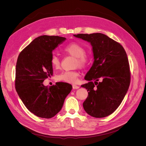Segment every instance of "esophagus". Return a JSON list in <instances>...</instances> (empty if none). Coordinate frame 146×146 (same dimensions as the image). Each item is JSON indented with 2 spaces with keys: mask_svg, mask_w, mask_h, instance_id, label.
Segmentation results:
<instances>
[{
  "mask_svg": "<svg viewBox=\"0 0 146 146\" xmlns=\"http://www.w3.org/2000/svg\"><path fill=\"white\" fill-rule=\"evenodd\" d=\"M72 88H73L74 90H76V89H78V88H80V86H77V85H72Z\"/></svg>",
  "mask_w": 146,
  "mask_h": 146,
  "instance_id": "obj_1",
  "label": "esophagus"
}]
</instances>
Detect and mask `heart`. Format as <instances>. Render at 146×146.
<instances>
[{"instance_id":"b5f03b06","label":"heart","mask_w":146,"mask_h":146,"mask_svg":"<svg viewBox=\"0 0 146 146\" xmlns=\"http://www.w3.org/2000/svg\"><path fill=\"white\" fill-rule=\"evenodd\" d=\"M63 50L67 54L76 58V64L80 68H83L88 61V56L85 55L86 50L82 45L77 42H72L66 45ZM50 64L53 68H58L60 65L59 57L55 54L52 55L50 57ZM79 74L77 71H63L56 76V79L70 83H75L78 79Z\"/></svg>"}]
</instances>
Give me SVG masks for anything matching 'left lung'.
<instances>
[{
    "instance_id": "left-lung-1",
    "label": "left lung",
    "mask_w": 146,
    "mask_h": 146,
    "mask_svg": "<svg viewBox=\"0 0 146 146\" xmlns=\"http://www.w3.org/2000/svg\"><path fill=\"white\" fill-rule=\"evenodd\" d=\"M90 43L94 61L82 85L88 92L84 110L94 117L112 114L121 104L129 90L130 73L124 48L120 44L100 33L74 35Z\"/></svg>"
}]
</instances>
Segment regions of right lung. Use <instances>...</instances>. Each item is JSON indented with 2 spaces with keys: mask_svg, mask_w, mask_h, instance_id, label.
Instances as JSON below:
<instances>
[{
  "mask_svg": "<svg viewBox=\"0 0 146 146\" xmlns=\"http://www.w3.org/2000/svg\"><path fill=\"white\" fill-rule=\"evenodd\" d=\"M66 38L43 36L35 38L19 55L16 66V90L30 112L42 118L55 116L63 107L72 86L58 82L50 87L44 80L53 75L52 52Z\"/></svg>",
  "mask_w": 146,
  "mask_h": 146,
  "instance_id": "right-lung-1",
  "label": "right lung"
}]
</instances>
